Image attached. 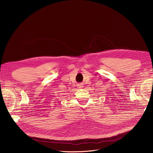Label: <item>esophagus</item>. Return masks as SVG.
I'll use <instances>...</instances> for the list:
<instances>
[{
  "instance_id": "obj_1",
  "label": "esophagus",
  "mask_w": 153,
  "mask_h": 153,
  "mask_svg": "<svg viewBox=\"0 0 153 153\" xmlns=\"http://www.w3.org/2000/svg\"><path fill=\"white\" fill-rule=\"evenodd\" d=\"M77 86H78V87L79 88V89H81V88L83 87L82 84H77Z\"/></svg>"
}]
</instances>
